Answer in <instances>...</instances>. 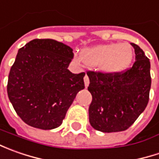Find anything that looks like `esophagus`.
Wrapping results in <instances>:
<instances>
[{
	"instance_id": "esophagus-1",
	"label": "esophagus",
	"mask_w": 159,
	"mask_h": 159,
	"mask_svg": "<svg viewBox=\"0 0 159 159\" xmlns=\"http://www.w3.org/2000/svg\"><path fill=\"white\" fill-rule=\"evenodd\" d=\"M84 82H85V86H86V87H89V79L88 75H85V77H84Z\"/></svg>"
}]
</instances>
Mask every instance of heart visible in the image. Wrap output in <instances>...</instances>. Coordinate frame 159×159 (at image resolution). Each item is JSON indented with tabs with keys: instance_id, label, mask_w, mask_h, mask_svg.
Instances as JSON below:
<instances>
[{
	"instance_id": "1",
	"label": "heart",
	"mask_w": 159,
	"mask_h": 159,
	"mask_svg": "<svg viewBox=\"0 0 159 159\" xmlns=\"http://www.w3.org/2000/svg\"><path fill=\"white\" fill-rule=\"evenodd\" d=\"M133 59L132 47L127 43H110L93 48H84L80 57H76L78 63L83 62L91 67L107 74H115L124 70Z\"/></svg>"
}]
</instances>
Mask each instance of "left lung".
Masks as SVG:
<instances>
[{
	"mask_svg": "<svg viewBox=\"0 0 159 159\" xmlns=\"http://www.w3.org/2000/svg\"><path fill=\"white\" fill-rule=\"evenodd\" d=\"M134 48L135 62L130 69L115 74L88 71L92 95L89 122L103 133L125 131L143 113L149 102L151 77L150 59L140 47Z\"/></svg>",
	"mask_w": 159,
	"mask_h": 159,
	"instance_id": "1",
	"label": "left lung"
}]
</instances>
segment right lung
<instances>
[{
	"mask_svg": "<svg viewBox=\"0 0 159 159\" xmlns=\"http://www.w3.org/2000/svg\"><path fill=\"white\" fill-rule=\"evenodd\" d=\"M72 48L51 39H35L19 48L9 71L7 92L16 114L35 128L61 125L85 73L68 70Z\"/></svg>",
	"mask_w": 159,
	"mask_h": 159,
	"instance_id": "right-lung-1",
	"label": "right lung"
}]
</instances>
